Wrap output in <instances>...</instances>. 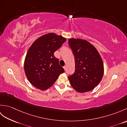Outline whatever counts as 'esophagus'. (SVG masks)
Segmentation results:
<instances>
[{
    "label": "esophagus",
    "mask_w": 127,
    "mask_h": 127,
    "mask_svg": "<svg viewBox=\"0 0 127 127\" xmlns=\"http://www.w3.org/2000/svg\"><path fill=\"white\" fill-rule=\"evenodd\" d=\"M63 68L64 69V70H66V65L64 66L63 67Z\"/></svg>",
    "instance_id": "34e87169"
}]
</instances>
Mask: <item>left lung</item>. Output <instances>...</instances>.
I'll list each match as a JSON object with an SVG mask.
<instances>
[{"mask_svg":"<svg viewBox=\"0 0 127 127\" xmlns=\"http://www.w3.org/2000/svg\"><path fill=\"white\" fill-rule=\"evenodd\" d=\"M75 57V70L68 76L72 87L79 93L91 91L98 86L103 76L104 68L98 50L84 39H69Z\"/></svg>","mask_w":127,"mask_h":127,"instance_id":"1","label":"left lung"}]
</instances>
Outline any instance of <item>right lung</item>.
I'll use <instances>...</instances> for the list:
<instances>
[{
  "label": "right lung",
  "mask_w": 127,
  "mask_h": 127,
  "mask_svg": "<svg viewBox=\"0 0 127 127\" xmlns=\"http://www.w3.org/2000/svg\"><path fill=\"white\" fill-rule=\"evenodd\" d=\"M66 39L55 33L39 37L28 49L24 62V69L31 84L41 91L51 87L64 70L59 65L54 53Z\"/></svg>",
  "instance_id": "right-lung-1"
}]
</instances>
